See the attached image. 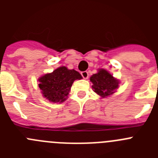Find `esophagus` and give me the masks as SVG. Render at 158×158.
<instances>
[{
  "mask_svg": "<svg viewBox=\"0 0 158 158\" xmlns=\"http://www.w3.org/2000/svg\"><path fill=\"white\" fill-rule=\"evenodd\" d=\"M81 74L83 77L84 79H87V78L89 77V73H88L87 71H83V72L81 73Z\"/></svg>",
  "mask_w": 158,
  "mask_h": 158,
  "instance_id": "esophagus-1",
  "label": "esophagus"
}]
</instances>
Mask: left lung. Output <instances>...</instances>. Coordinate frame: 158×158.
I'll return each mask as SVG.
<instances>
[{
	"label": "left lung",
	"instance_id": "8db88e82",
	"mask_svg": "<svg viewBox=\"0 0 158 158\" xmlns=\"http://www.w3.org/2000/svg\"><path fill=\"white\" fill-rule=\"evenodd\" d=\"M90 81L93 83L92 88L95 93L103 98L115 93L119 83L110 73L104 69H99L97 73L92 75Z\"/></svg>",
	"mask_w": 158,
	"mask_h": 158
}]
</instances>
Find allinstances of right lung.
Segmentation results:
<instances>
[{
	"instance_id": "add662e5",
	"label": "right lung",
	"mask_w": 158,
	"mask_h": 158,
	"mask_svg": "<svg viewBox=\"0 0 158 158\" xmlns=\"http://www.w3.org/2000/svg\"><path fill=\"white\" fill-rule=\"evenodd\" d=\"M81 78L77 71L61 66L40 77L39 87L43 96L48 100L53 103H62L68 97L73 81Z\"/></svg>"
}]
</instances>
